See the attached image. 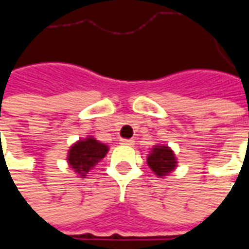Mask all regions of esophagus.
<instances>
[{
	"label": "esophagus",
	"instance_id": "obj_1",
	"mask_svg": "<svg viewBox=\"0 0 249 249\" xmlns=\"http://www.w3.org/2000/svg\"><path fill=\"white\" fill-rule=\"evenodd\" d=\"M121 144L123 145H133L135 141L132 140V139H124V140H121Z\"/></svg>",
	"mask_w": 249,
	"mask_h": 249
}]
</instances>
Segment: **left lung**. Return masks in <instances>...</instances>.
Listing matches in <instances>:
<instances>
[{
  "instance_id": "1",
  "label": "left lung",
  "mask_w": 249,
  "mask_h": 249,
  "mask_svg": "<svg viewBox=\"0 0 249 249\" xmlns=\"http://www.w3.org/2000/svg\"><path fill=\"white\" fill-rule=\"evenodd\" d=\"M146 161L149 168L159 178L167 176L168 173L172 172L178 162L175 159V153L165 145L155 146L152 149L151 155L146 159Z\"/></svg>"
}]
</instances>
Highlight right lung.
<instances>
[{
	"label": "right lung",
	"instance_id": "obj_1",
	"mask_svg": "<svg viewBox=\"0 0 249 249\" xmlns=\"http://www.w3.org/2000/svg\"><path fill=\"white\" fill-rule=\"evenodd\" d=\"M108 152V146L98 142L93 137H88L85 140L77 141L69 149L68 162L82 178L87 173L92 171L97 165V162L104 159Z\"/></svg>",
	"mask_w": 249,
	"mask_h": 249
}]
</instances>
